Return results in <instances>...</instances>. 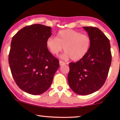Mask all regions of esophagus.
<instances>
[{
    "label": "esophagus",
    "mask_w": 120,
    "mask_h": 120,
    "mask_svg": "<svg viewBox=\"0 0 120 120\" xmlns=\"http://www.w3.org/2000/svg\"><path fill=\"white\" fill-rule=\"evenodd\" d=\"M65 64H66V63H65L64 62L62 61V60H60V65H63Z\"/></svg>",
    "instance_id": "1"
}]
</instances>
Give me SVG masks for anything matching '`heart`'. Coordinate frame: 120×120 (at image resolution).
<instances>
[{
  "label": "heart",
  "instance_id": "heart-1",
  "mask_svg": "<svg viewBox=\"0 0 120 120\" xmlns=\"http://www.w3.org/2000/svg\"><path fill=\"white\" fill-rule=\"evenodd\" d=\"M91 39L86 34L72 29L59 32L56 38L50 37L46 40V46L52 55H57L63 50L65 51L63 58H71L79 60L83 58L89 51Z\"/></svg>",
  "mask_w": 120,
  "mask_h": 120
}]
</instances>
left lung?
Segmentation results:
<instances>
[{
	"mask_svg": "<svg viewBox=\"0 0 120 120\" xmlns=\"http://www.w3.org/2000/svg\"><path fill=\"white\" fill-rule=\"evenodd\" d=\"M91 39L87 54L76 62L69 63L68 81L71 89L80 95H88L104 84L111 63L110 41L94 27H83Z\"/></svg>",
	"mask_w": 120,
	"mask_h": 120,
	"instance_id": "8db88e82",
	"label": "left lung"
}]
</instances>
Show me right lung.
<instances>
[{"instance_id":"1","label":"right lung","mask_w":120,"mask_h":120,"mask_svg":"<svg viewBox=\"0 0 120 120\" xmlns=\"http://www.w3.org/2000/svg\"><path fill=\"white\" fill-rule=\"evenodd\" d=\"M51 34L50 27L34 24L23 28L12 37L9 55L11 74L17 86L29 94L46 91L60 67L58 60L46 46Z\"/></svg>"}]
</instances>
